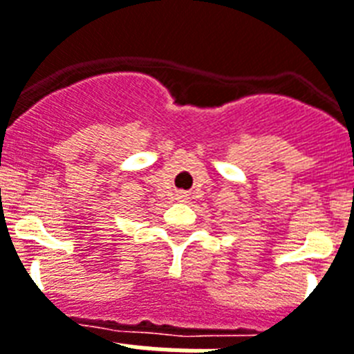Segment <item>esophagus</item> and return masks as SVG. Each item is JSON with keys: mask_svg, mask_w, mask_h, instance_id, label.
I'll list each match as a JSON object with an SVG mask.
<instances>
[{"mask_svg": "<svg viewBox=\"0 0 354 354\" xmlns=\"http://www.w3.org/2000/svg\"><path fill=\"white\" fill-rule=\"evenodd\" d=\"M175 198L179 200V202H187V193L179 192V193H177V195H175Z\"/></svg>", "mask_w": 354, "mask_h": 354, "instance_id": "obj_1", "label": "esophagus"}]
</instances>
